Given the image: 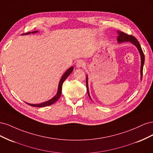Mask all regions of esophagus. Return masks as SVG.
I'll use <instances>...</instances> for the list:
<instances>
[{"label": "esophagus", "mask_w": 153, "mask_h": 153, "mask_svg": "<svg viewBox=\"0 0 153 153\" xmlns=\"http://www.w3.org/2000/svg\"><path fill=\"white\" fill-rule=\"evenodd\" d=\"M85 62L84 61H83L82 60H80V61H78L76 64V66L77 68H82V67H84L85 66Z\"/></svg>", "instance_id": "obj_1"}]
</instances>
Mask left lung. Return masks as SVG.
I'll return each instance as SVG.
<instances>
[{"label": "left lung", "mask_w": 153, "mask_h": 153, "mask_svg": "<svg viewBox=\"0 0 153 153\" xmlns=\"http://www.w3.org/2000/svg\"><path fill=\"white\" fill-rule=\"evenodd\" d=\"M117 34H118V37H117V41L119 43H123L124 41L126 42H128V41H129V42L133 44L135 47L137 48L138 52L140 53V58H141V67H140V75H141V80L142 78V75H143V64H144V61H145V57H144V54L143 53V51L142 50V48L140 47V45L139 42L137 41V39L135 38V37L131 36V35H128L127 34L124 33L123 32L117 30ZM86 86H87V94L89 95V98L91 99V96L89 94V87H88V77L87 75L86 76Z\"/></svg>", "instance_id": "left-lung-1"}]
</instances>
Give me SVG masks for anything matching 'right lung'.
I'll return each mask as SVG.
<instances>
[{
	"label": "right lung",
	"instance_id": "add662e5",
	"mask_svg": "<svg viewBox=\"0 0 153 153\" xmlns=\"http://www.w3.org/2000/svg\"><path fill=\"white\" fill-rule=\"evenodd\" d=\"M36 32H38V31H33V32H27V33L22 34V35H27V34H29L30 33H36ZM73 67L71 66V67L69 68L65 73H64V75L62 76L61 80H60V82L59 83L58 90H57V94L54 97H53L52 99L48 100V101H45V102H43L42 103H39V104H30V103H27V104L32 106H34V107H44V106L51 105H52L53 103H54L55 102H56V101L60 98V96H61V95L62 86V84H63V82L68 77V76L70 75L71 72L73 71Z\"/></svg>",
	"mask_w": 153,
	"mask_h": 153
}]
</instances>
